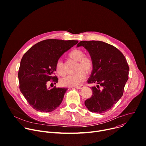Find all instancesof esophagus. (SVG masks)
I'll use <instances>...</instances> for the list:
<instances>
[{
  "label": "esophagus",
  "instance_id": "34e87169",
  "mask_svg": "<svg viewBox=\"0 0 146 146\" xmlns=\"http://www.w3.org/2000/svg\"><path fill=\"white\" fill-rule=\"evenodd\" d=\"M76 88H77V89H82V88H84V85H78V86H74Z\"/></svg>",
  "mask_w": 146,
  "mask_h": 146
}]
</instances>
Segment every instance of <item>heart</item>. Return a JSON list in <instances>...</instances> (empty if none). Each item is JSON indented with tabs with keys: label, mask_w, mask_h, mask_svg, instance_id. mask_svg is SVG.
Returning a JSON list of instances; mask_svg holds the SVG:
<instances>
[{
	"label": "heart",
	"mask_w": 146,
	"mask_h": 146,
	"mask_svg": "<svg viewBox=\"0 0 146 146\" xmlns=\"http://www.w3.org/2000/svg\"><path fill=\"white\" fill-rule=\"evenodd\" d=\"M68 56L71 59L78 62L76 73L69 74L61 80V84L66 86H74L78 85L85 78V73L90 72L93 68L92 59L87 56H84V53L80 49H74L69 54ZM56 69L58 74L63 76L65 74L64 64L62 61H58L56 66Z\"/></svg>",
	"instance_id": "obj_1"
}]
</instances>
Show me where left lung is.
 <instances>
[{
    "instance_id": "8db88e82",
    "label": "left lung",
    "mask_w": 146,
    "mask_h": 146,
    "mask_svg": "<svg viewBox=\"0 0 146 146\" xmlns=\"http://www.w3.org/2000/svg\"><path fill=\"white\" fill-rule=\"evenodd\" d=\"M79 46L86 48L93 62L88 83L97 84L92 86V96L85 101V105L92 112H106L123 94L129 70L127 60L116 47L102 41H80Z\"/></svg>"
}]
</instances>
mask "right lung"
<instances>
[{"mask_svg":"<svg viewBox=\"0 0 146 146\" xmlns=\"http://www.w3.org/2000/svg\"><path fill=\"white\" fill-rule=\"evenodd\" d=\"M78 40L46 39L33 46L23 55L18 74L19 89L26 100L34 110L50 112L62 102L67 88L48 85L57 83L55 75L56 64L66 52Z\"/></svg>","mask_w":146,"mask_h":146,"instance_id":"add662e5","label":"right lung"}]
</instances>
